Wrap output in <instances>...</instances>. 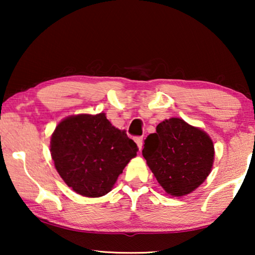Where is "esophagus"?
<instances>
[{
  "mask_svg": "<svg viewBox=\"0 0 255 255\" xmlns=\"http://www.w3.org/2000/svg\"><path fill=\"white\" fill-rule=\"evenodd\" d=\"M134 141L137 142L139 151H141V148H142V137H135L134 138Z\"/></svg>",
  "mask_w": 255,
  "mask_h": 255,
  "instance_id": "esophagus-1",
  "label": "esophagus"
}]
</instances>
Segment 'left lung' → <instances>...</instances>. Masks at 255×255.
<instances>
[{"instance_id":"left-lung-1","label":"left lung","mask_w":255,"mask_h":255,"mask_svg":"<svg viewBox=\"0 0 255 255\" xmlns=\"http://www.w3.org/2000/svg\"><path fill=\"white\" fill-rule=\"evenodd\" d=\"M142 156L167 194L183 196L204 182L214 162L210 137L180 118L158 124L145 139Z\"/></svg>"}]
</instances>
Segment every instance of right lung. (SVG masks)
Masks as SVG:
<instances>
[{
	"label": "right lung",
	"instance_id": "add662e5",
	"mask_svg": "<svg viewBox=\"0 0 255 255\" xmlns=\"http://www.w3.org/2000/svg\"><path fill=\"white\" fill-rule=\"evenodd\" d=\"M137 152V144L127 132L113 127L103 113L66 118L51 138V155L59 175L87 197L109 193Z\"/></svg>",
	"mask_w": 255,
	"mask_h": 255
}]
</instances>
